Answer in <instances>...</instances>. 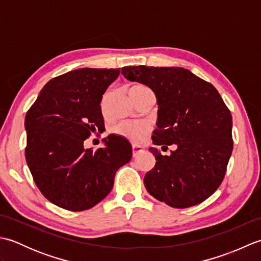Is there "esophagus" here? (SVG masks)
<instances>
[{
  "label": "esophagus",
  "mask_w": 261,
  "mask_h": 261,
  "mask_svg": "<svg viewBox=\"0 0 261 261\" xmlns=\"http://www.w3.org/2000/svg\"><path fill=\"white\" fill-rule=\"evenodd\" d=\"M142 151H143V148L141 146H137V145L132 146V154H134V157H137L138 154Z\"/></svg>",
  "instance_id": "34e87169"
}]
</instances>
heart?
Masks as SVG:
<instances>
[{
  "label": "heart",
  "mask_w": 261,
  "mask_h": 261,
  "mask_svg": "<svg viewBox=\"0 0 261 261\" xmlns=\"http://www.w3.org/2000/svg\"><path fill=\"white\" fill-rule=\"evenodd\" d=\"M131 90L136 91H149V88L145 85H135L131 87ZM149 130H150V126H149L145 122H131V121H125L121 122L118 125L114 126V132L116 135H120L122 137L126 138L131 141H140L143 137H145Z\"/></svg>",
  "instance_id": "heart-1"
}]
</instances>
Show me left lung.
I'll list each match as a JSON object with an SVG mask.
<instances>
[{"mask_svg": "<svg viewBox=\"0 0 261 261\" xmlns=\"http://www.w3.org/2000/svg\"><path fill=\"white\" fill-rule=\"evenodd\" d=\"M121 73L156 95L153 145L177 147L169 156L149 148L157 162L143 179L148 193L175 208L202 203L222 182L233 149L232 116L222 97L182 67L126 66Z\"/></svg>", "mask_w": 261, "mask_h": 261, "instance_id": "left-lung-1", "label": "left lung"}]
</instances>
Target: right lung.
<instances>
[{"mask_svg": "<svg viewBox=\"0 0 261 261\" xmlns=\"http://www.w3.org/2000/svg\"><path fill=\"white\" fill-rule=\"evenodd\" d=\"M120 68H80L49 81L27 112L25 160L42 195L59 207L84 211L108 195L131 143L110 135L96 151L84 141L102 131L101 101Z\"/></svg>", "mask_w": 261, "mask_h": 261, "instance_id": "right-lung-1", "label": "right lung"}]
</instances>
